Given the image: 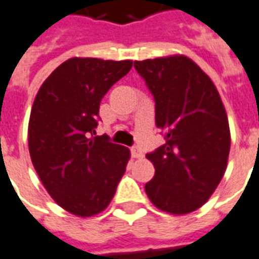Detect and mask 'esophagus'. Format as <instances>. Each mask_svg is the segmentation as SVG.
Listing matches in <instances>:
<instances>
[{
	"mask_svg": "<svg viewBox=\"0 0 259 259\" xmlns=\"http://www.w3.org/2000/svg\"><path fill=\"white\" fill-rule=\"evenodd\" d=\"M132 155L135 158H143V151L139 147H132Z\"/></svg>",
	"mask_w": 259,
	"mask_h": 259,
	"instance_id": "1",
	"label": "esophagus"
}]
</instances>
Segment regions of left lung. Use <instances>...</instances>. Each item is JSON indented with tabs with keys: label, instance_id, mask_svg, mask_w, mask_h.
I'll return each instance as SVG.
<instances>
[{
	"label": "left lung",
	"instance_id": "left-lung-1",
	"mask_svg": "<svg viewBox=\"0 0 259 259\" xmlns=\"http://www.w3.org/2000/svg\"><path fill=\"white\" fill-rule=\"evenodd\" d=\"M154 97L165 144L147 153L155 168L146 193L158 209L186 214L210 198L227 167L230 129L211 79L185 56L135 61Z\"/></svg>",
	"mask_w": 259,
	"mask_h": 259
}]
</instances>
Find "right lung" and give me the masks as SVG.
<instances>
[{"instance_id": "1", "label": "right lung", "mask_w": 259, "mask_h": 259, "mask_svg": "<svg viewBox=\"0 0 259 259\" xmlns=\"http://www.w3.org/2000/svg\"><path fill=\"white\" fill-rule=\"evenodd\" d=\"M133 61H64L41 84L30 112L29 153L50 196L75 216L102 211L116 192L130 151L94 136L99 105Z\"/></svg>"}]
</instances>
